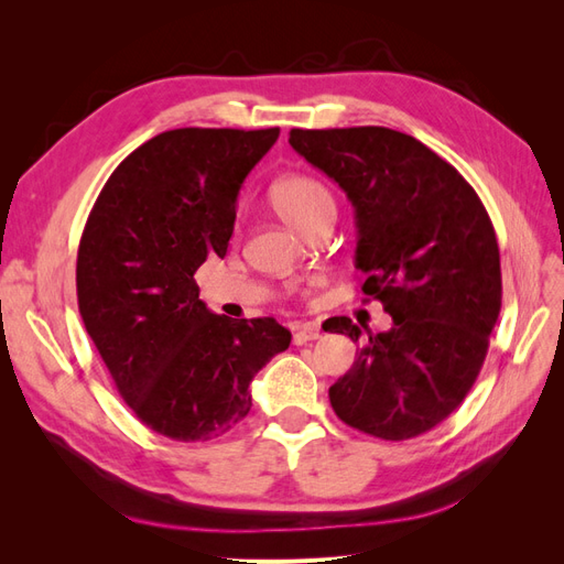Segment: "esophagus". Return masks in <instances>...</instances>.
Instances as JSON below:
<instances>
[{"label": "esophagus", "mask_w": 564, "mask_h": 564, "mask_svg": "<svg viewBox=\"0 0 564 564\" xmlns=\"http://www.w3.org/2000/svg\"><path fill=\"white\" fill-rule=\"evenodd\" d=\"M315 338H319V329L315 327V324H301V327L294 329V344L296 346L308 344V340H315Z\"/></svg>", "instance_id": "obj_1"}]
</instances>
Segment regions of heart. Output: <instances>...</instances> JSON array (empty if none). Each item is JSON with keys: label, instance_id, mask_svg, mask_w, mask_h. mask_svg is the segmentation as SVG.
<instances>
[{"label": "heart", "instance_id": "obj_1", "mask_svg": "<svg viewBox=\"0 0 564 564\" xmlns=\"http://www.w3.org/2000/svg\"><path fill=\"white\" fill-rule=\"evenodd\" d=\"M270 202L286 224L301 232H308L317 220L336 214L329 187L308 174H289L272 183Z\"/></svg>", "mask_w": 564, "mask_h": 564}]
</instances>
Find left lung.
<instances>
[{
  "instance_id": "obj_1",
  "label": "left lung",
  "mask_w": 564,
  "mask_h": 564,
  "mask_svg": "<svg viewBox=\"0 0 564 564\" xmlns=\"http://www.w3.org/2000/svg\"><path fill=\"white\" fill-rule=\"evenodd\" d=\"M289 143L334 178L355 207L362 294L392 327L362 340L329 388L336 416L381 440L429 433L464 402L501 311V259L485 204L456 169L414 135L386 127L292 129Z\"/></svg>"
}]
</instances>
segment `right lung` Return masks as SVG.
<instances>
[{
	"label": "right lung",
	"instance_id": "1",
	"mask_svg": "<svg viewBox=\"0 0 564 564\" xmlns=\"http://www.w3.org/2000/svg\"><path fill=\"white\" fill-rule=\"evenodd\" d=\"M280 129L185 127L150 139L100 191L77 251V303L131 412L178 442L228 433L249 383L292 334L272 317L230 319L199 301L197 268L224 259L235 202Z\"/></svg>",
	"mask_w": 564,
	"mask_h": 564
}]
</instances>
